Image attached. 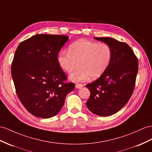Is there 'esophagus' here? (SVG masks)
Returning <instances> with one entry per match:
<instances>
[{"label": "esophagus", "instance_id": "esophagus-1", "mask_svg": "<svg viewBox=\"0 0 152 152\" xmlns=\"http://www.w3.org/2000/svg\"><path fill=\"white\" fill-rule=\"evenodd\" d=\"M82 87H83L82 84H80V83H76V88H81Z\"/></svg>", "mask_w": 152, "mask_h": 152}]
</instances>
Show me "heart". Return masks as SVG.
Here are the masks:
<instances>
[{"instance_id":"1","label":"heart","mask_w":152,"mask_h":152,"mask_svg":"<svg viewBox=\"0 0 152 152\" xmlns=\"http://www.w3.org/2000/svg\"><path fill=\"white\" fill-rule=\"evenodd\" d=\"M112 53L107 44L87 40H80L69 47L68 50H62L58 57L60 67L71 73L78 65L79 68L70 76L71 80L85 81L96 79L106 71L112 60Z\"/></svg>"}]
</instances>
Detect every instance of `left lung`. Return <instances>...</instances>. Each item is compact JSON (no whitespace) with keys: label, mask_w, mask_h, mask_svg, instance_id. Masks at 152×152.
<instances>
[{"label":"left lung","mask_w":152,"mask_h":152,"mask_svg":"<svg viewBox=\"0 0 152 152\" xmlns=\"http://www.w3.org/2000/svg\"><path fill=\"white\" fill-rule=\"evenodd\" d=\"M94 38L110 46L112 56L103 75L86 85L91 92L86 104L93 114L105 117L115 114L130 99L138 72V60L126 43L109 37Z\"/></svg>","instance_id":"8db88e82"}]
</instances>
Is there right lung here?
Returning <instances> with one entry per match:
<instances>
[{"instance_id": "obj_1", "label": "right lung", "mask_w": 152, "mask_h": 152, "mask_svg": "<svg viewBox=\"0 0 152 152\" xmlns=\"http://www.w3.org/2000/svg\"><path fill=\"white\" fill-rule=\"evenodd\" d=\"M67 36L39 34L22 42L15 51L11 75L17 94L29 113L41 118L56 115L73 83H65L67 75L58 56Z\"/></svg>"}]
</instances>
